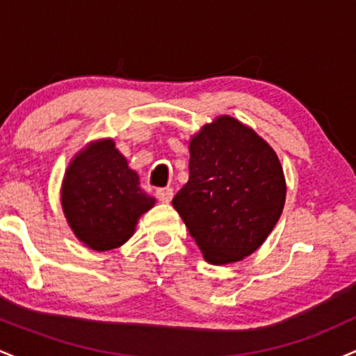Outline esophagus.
Returning <instances> with one entry per match:
<instances>
[{"instance_id": "obj_1", "label": "esophagus", "mask_w": 356, "mask_h": 356, "mask_svg": "<svg viewBox=\"0 0 356 356\" xmlns=\"http://www.w3.org/2000/svg\"><path fill=\"white\" fill-rule=\"evenodd\" d=\"M155 195H157V199L161 202H170L174 197V191L170 187H162V189L155 191Z\"/></svg>"}]
</instances>
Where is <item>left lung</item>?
Here are the masks:
<instances>
[{
	"label": "left lung",
	"mask_w": 356,
	"mask_h": 356,
	"mask_svg": "<svg viewBox=\"0 0 356 356\" xmlns=\"http://www.w3.org/2000/svg\"><path fill=\"white\" fill-rule=\"evenodd\" d=\"M189 182L172 206L211 264L252 254L276 226L286 182L275 150L232 117L204 125L189 144Z\"/></svg>",
	"instance_id": "8db88e82"
}]
</instances>
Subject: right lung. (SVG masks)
Returning <instances> with one entry per match:
<instances>
[{
	"label": "right lung",
	"instance_id": "right-lung-1",
	"mask_svg": "<svg viewBox=\"0 0 356 356\" xmlns=\"http://www.w3.org/2000/svg\"><path fill=\"white\" fill-rule=\"evenodd\" d=\"M154 204L113 140H100L76 155L61 187L68 224L95 251L122 246L134 234L137 219Z\"/></svg>",
	"mask_w": 356,
	"mask_h": 356
}]
</instances>
